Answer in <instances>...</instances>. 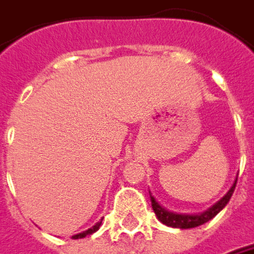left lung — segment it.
<instances>
[{
    "label": "left lung",
    "instance_id": "8db88e82",
    "mask_svg": "<svg viewBox=\"0 0 254 254\" xmlns=\"http://www.w3.org/2000/svg\"><path fill=\"white\" fill-rule=\"evenodd\" d=\"M236 182L238 179H235L234 185L229 189V191L226 193L218 202H215L212 207H210L207 211H204L201 214L197 215H187V214H176V212H171V211L165 210L161 204H158L156 200L154 198V195H151V202H152V210H154L156 218L159 219L162 224L172 228H180V229H189V228H195L200 226L205 222H208L210 219H212L219 211L225 207L226 204L229 202L231 197L234 194L235 187H236Z\"/></svg>",
    "mask_w": 254,
    "mask_h": 254
}]
</instances>
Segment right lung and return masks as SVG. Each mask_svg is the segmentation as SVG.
<instances>
[{"mask_svg": "<svg viewBox=\"0 0 254 254\" xmlns=\"http://www.w3.org/2000/svg\"><path fill=\"white\" fill-rule=\"evenodd\" d=\"M102 225V219H100L99 222L96 224V225H93L92 228H89V229H86V231H83V232H81V234H78V235H74L72 236V239H81V238H85V236H88V235H92V234H95L98 229H99V226Z\"/></svg>", "mask_w": 254, "mask_h": 254, "instance_id": "1", "label": "right lung"}]
</instances>
